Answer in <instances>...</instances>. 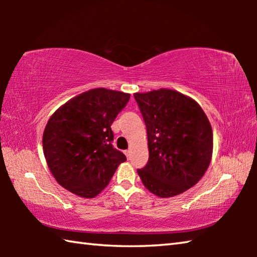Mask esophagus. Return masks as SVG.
I'll use <instances>...</instances> for the list:
<instances>
[{
  "mask_svg": "<svg viewBox=\"0 0 257 257\" xmlns=\"http://www.w3.org/2000/svg\"><path fill=\"white\" fill-rule=\"evenodd\" d=\"M130 154H132V150H125L124 151V155L127 156V159L130 158Z\"/></svg>",
  "mask_w": 257,
  "mask_h": 257,
  "instance_id": "34e87169",
  "label": "esophagus"
}]
</instances>
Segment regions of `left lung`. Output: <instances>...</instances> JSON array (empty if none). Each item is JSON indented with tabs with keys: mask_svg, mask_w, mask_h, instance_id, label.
Returning <instances> with one entry per match:
<instances>
[{
	"mask_svg": "<svg viewBox=\"0 0 257 257\" xmlns=\"http://www.w3.org/2000/svg\"><path fill=\"white\" fill-rule=\"evenodd\" d=\"M144 118L150 158L137 172L151 193L172 197L201 180L211 162L213 133L199 104L172 89L135 93Z\"/></svg>",
	"mask_w": 257,
	"mask_h": 257,
	"instance_id": "left-lung-1",
	"label": "left lung"
}]
</instances>
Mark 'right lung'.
I'll return each instance as SVG.
<instances>
[{
	"instance_id": "right-lung-1",
	"label": "right lung",
	"mask_w": 257,
	"mask_h": 257,
	"mask_svg": "<svg viewBox=\"0 0 257 257\" xmlns=\"http://www.w3.org/2000/svg\"><path fill=\"white\" fill-rule=\"evenodd\" d=\"M130 94L95 88L56 110L43 134V151L55 180L77 196L93 198L125 156L112 146L111 124Z\"/></svg>"
}]
</instances>
